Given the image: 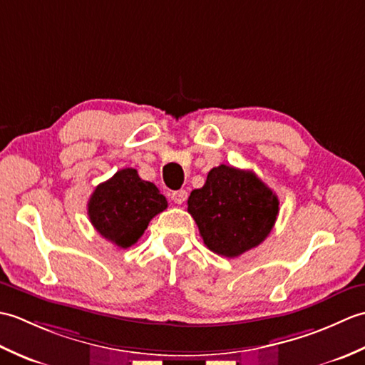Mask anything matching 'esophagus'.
Wrapping results in <instances>:
<instances>
[{
	"label": "esophagus",
	"mask_w": 365,
	"mask_h": 365,
	"mask_svg": "<svg viewBox=\"0 0 365 365\" xmlns=\"http://www.w3.org/2000/svg\"><path fill=\"white\" fill-rule=\"evenodd\" d=\"M187 197H188V192L185 191V190H178V191H174L173 195H170V199L174 200L175 204H178V205H182L185 200H187Z\"/></svg>",
	"instance_id": "esophagus-1"
}]
</instances>
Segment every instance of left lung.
<instances>
[{"label":"left lung","instance_id":"obj_1","mask_svg":"<svg viewBox=\"0 0 365 365\" xmlns=\"http://www.w3.org/2000/svg\"><path fill=\"white\" fill-rule=\"evenodd\" d=\"M188 212L205 246L224 257H238L265 240L279 213V200L252 170L221 165L192 190Z\"/></svg>","mask_w":365,"mask_h":365}]
</instances>
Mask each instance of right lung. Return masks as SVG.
Here are the masks:
<instances>
[{
  "mask_svg": "<svg viewBox=\"0 0 365 365\" xmlns=\"http://www.w3.org/2000/svg\"><path fill=\"white\" fill-rule=\"evenodd\" d=\"M168 207L153 183L143 180L133 168L115 173L92 192L88 215L100 235L127 250L135 245L155 215Z\"/></svg>",
  "mask_w": 365,
  "mask_h": 365,
  "instance_id": "obj_1",
  "label": "right lung"
}]
</instances>
